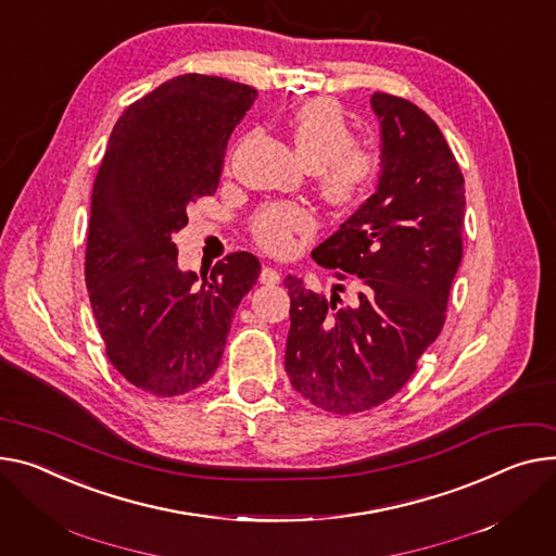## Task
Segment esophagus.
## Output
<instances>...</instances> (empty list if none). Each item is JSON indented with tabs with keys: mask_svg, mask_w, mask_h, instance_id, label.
<instances>
[{
	"mask_svg": "<svg viewBox=\"0 0 556 556\" xmlns=\"http://www.w3.org/2000/svg\"><path fill=\"white\" fill-rule=\"evenodd\" d=\"M262 281H264V283H279V281H281V273H279L277 268L264 266V270H262Z\"/></svg>",
	"mask_w": 556,
	"mask_h": 556,
	"instance_id": "34e87169",
	"label": "esophagus"
}]
</instances>
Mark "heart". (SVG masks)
<instances>
[{
    "mask_svg": "<svg viewBox=\"0 0 556 556\" xmlns=\"http://www.w3.org/2000/svg\"><path fill=\"white\" fill-rule=\"evenodd\" d=\"M288 131L300 159L317 169L321 197L338 210L359 205L374 190L382 167L376 144L355 140L344 109L330 98H311L292 111ZM315 218L298 203H268L250 218L254 241L273 254H288L298 235L311 232Z\"/></svg>",
    "mask_w": 556,
    "mask_h": 556,
    "instance_id": "1",
    "label": "heart"
}]
</instances>
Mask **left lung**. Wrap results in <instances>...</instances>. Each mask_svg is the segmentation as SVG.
<instances>
[{"instance_id": "obj_1", "label": "left lung", "mask_w": 556, "mask_h": 556, "mask_svg": "<svg viewBox=\"0 0 556 556\" xmlns=\"http://www.w3.org/2000/svg\"><path fill=\"white\" fill-rule=\"evenodd\" d=\"M382 125L378 192L313 250L340 281L355 277L344 306L286 277L290 332L286 374L324 412L349 416L393 397L447 319L463 258L465 178L438 125L414 102L376 91Z\"/></svg>"}]
</instances>
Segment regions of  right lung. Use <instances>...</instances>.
Instances as JSON below:
<instances>
[{
    "label": "right lung",
    "instance_id": "1",
    "mask_svg": "<svg viewBox=\"0 0 556 556\" xmlns=\"http://www.w3.org/2000/svg\"><path fill=\"white\" fill-rule=\"evenodd\" d=\"M256 89L201 73L129 104L100 163L85 256L91 308L109 362L134 387L185 395L218 368L235 311L262 264L232 252L210 275L180 273L172 235L218 188L232 129Z\"/></svg>",
    "mask_w": 556,
    "mask_h": 556
}]
</instances>
